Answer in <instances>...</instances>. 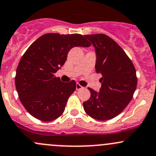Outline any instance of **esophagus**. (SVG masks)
I'll use <instances>...</instances> for the list:
<instances>
[{
    "label": "esophagus",
    "instance_id": "obj_1",
    "mask_svg": "<svg viewBox=\"0 0 156 156\" xmlns=\"http://www.w3.org/2000/svg\"><path fill=\"white\" fill-rule=\"evenodd\" d=\"M82 88H83V87L81 86V85H80L78 83H76V90H78L82 89Z\"/></svg>",
    "mask_w": 156,
    "mask_h": 156
}]
</instances>
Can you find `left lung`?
<instances>
[{"label": "left lung", "mask_w": 156, "mask_h": 156, "mask_svg": "<svg viewBox=\"0 0 156 156\" xmlns=\"http://www.w3.org/2000/svg\"><path fill=\"white\" fill-rule=\"evenodd\" d=\"M96 51V71L102 77L99 91L88 87L90 98L83 103L93 119L108 120L119 115L132 100L137 87L136 70L122 48L105 34L85 35Z\"/></svg>", "instance_id": "1"}]
</instances>
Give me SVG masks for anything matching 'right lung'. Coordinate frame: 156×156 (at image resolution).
<instances>
[{
	"label": "right lung",
	"instance_id": "add662e5",
	"mask_svg": "<svg viewBox=\"0 0 156 156\" xmlns=\"http://www.w3.org/2000/svg\"><path fill=\"white\" fill-rule=\"evenodd\" d=\"M90 45L81 34H46L27 48L16 69L15 83L19 99L29 114L44 122L63 114L76 83L62 82L55 73L64 64L72 48Z\"/></svg>",
	"mask_w": 156,
	"mask_h": 156
}]
</instances>
